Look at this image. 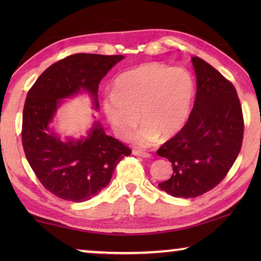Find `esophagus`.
<instances>
[{"mask_svg":"<svg viewBox=\"0 0 261 261\" xmlns=\"http://www.w3.org/2000/svg\"><path fill=\"white\" fill-rule=\"evenodd\" d=\"M133 154L134 155H138V156H141V158H149V156H151V154H149V153L144 152V151H139V149H134Z\"/></svg>","mask_w":261,"mask_h":261,"instance_id":"34e87169","label":"esophagus"}]
</instances>
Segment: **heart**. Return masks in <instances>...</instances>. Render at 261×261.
<instances>
[{"label": "heart", "instance_id": "b5f03b06", "mask_svg": "<svg viewBox=\"0 0 261 261\" xmlns=\"http://www.w3.org/2000/svg\"><path fill=\"white\" fill-rule=\"evenodd\" d=\"M195 82L183 67L149 63L124 71L114 82L113 92L103 98V113L117 137L147 146L179 133L190 115ZM141 114H139L138 113Z\"/></svg>", "mask_w": 261, "mask_h": 261}]
</instances>
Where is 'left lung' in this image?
<instances>
[{
	"mask_svg": "<svg viewBox=\"0 0 261 261\" xmlns=\"http://www.w3.org/2000/svg\"><path fill=\"white\" fill-rule=\"evenodd\" d=\"M196 99L188 122L156 153L172 164L169 179L158 184L173 197L192 198L226 177L241 149L244 117L237 90L204 60L191 58Z\"/></svg>",
	"mask_w": 261,
	"mask_h": 261,
	"instance_id": "8db88e82",
	"label": "left lung"
}]
</instances>
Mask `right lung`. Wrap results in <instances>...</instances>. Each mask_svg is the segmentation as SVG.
I'll use <instances>...</instances> for the list:
<instances>
[{
  "instance_id": "1",
  "label": "right lung",
  "mask_w": 261,
  "mask_h": 261,
  "mask_svg": "<svg viewBox=\"0 0 261 261\" xmlns=\"http://www.w3.org/2000/svg\"><path fill=\"white\" fill-rule=\"evenodd\" d=\"M124 58L77 53L46 69L28 91L22 115V145L26 158L40 183L53 195L84 202L97 195L112 179L121 159L132 151L107 135L94 121L85 137L60 138L49 126L63 99L87 94L98 110V84Z\"/></svg>"
}]
</instances>
